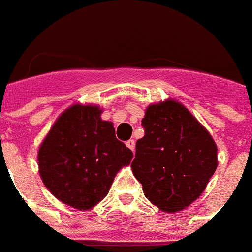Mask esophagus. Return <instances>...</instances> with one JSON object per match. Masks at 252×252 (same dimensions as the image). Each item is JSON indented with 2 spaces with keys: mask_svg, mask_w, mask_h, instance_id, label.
I'll return each instance as SVG.
<instances>
[{
  "mask_svg": "<svg viewBox=\"0 0 252 252\" xmlns=\"http://www.w3.org/2000/svg\"><path fill=\"white\" fill-rule=\"evenodd\" d=\"M126 145H127V148H129V149H131V151L134 152V149H135V141L134 140L126 141Z\"/></svg>",
  "mask_w": 252,
  "mask_h": 252,
  "instance_id": "obj_1",
  "label": "esophagus"
}]
</instances>
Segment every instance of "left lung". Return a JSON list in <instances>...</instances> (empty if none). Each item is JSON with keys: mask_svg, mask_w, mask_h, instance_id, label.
<instances>
[{"mask_svg": "<svg viewBox=\"0 0 252 252\" xmlns=\"http://www.w3.org/2000/svg\"><path fill=\"white\" fill-rule=\"evenodd\" d=\"M145 134L135 144L133 174L145 197L175 213L197 199L217 168V146L183 104H151L142 118Z\"/></svg>", "mask_w": 252, "mask_h": 252, "instance_id": "obj_1", "label": "left lung"}]
</instances>
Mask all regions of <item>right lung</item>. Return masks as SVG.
Wrapping results in <instances>:
<instances>
[{
    "mask_svg": "<svg viewBox=\"0 0 252 252\" xmlns=\"http://www.w3.org/2000/svg\"><path fill=\"white\" fill-rule=\"evenodd\" d=\"M97 106L74 104L62 112L37 152L44 186L61 202L78 210L106 197L118 171L133 152L115 137L111 122L101 121Z\"/></svg>",
    "mask_w": 252,
    "mask_h": 252,
    "instance_id": "add662e5",
    "label": "right lung"
}]
</instances>
